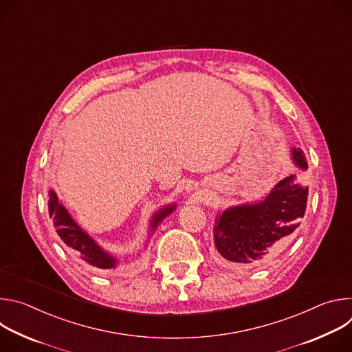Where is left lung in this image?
<instances>
[{
    "label": "left lung",
    "mask_w": 352,
    "mask_h": 352,
    "mask_svg": "<svg viewBox=\"0 0 352 352\" xmlns=\"http://www.w3.org/2000/svg\"><path fill=\"white\" fill-rule=\"evenodd\" d=\"M298 173L281 179L263 200L231 206L216 217L214 246L227 265H258L278 252L305 214L308 188L299 173L308 170L305 153L291 148Z\"/></svg>",
    "instance_id": "1"
}]
</instances>
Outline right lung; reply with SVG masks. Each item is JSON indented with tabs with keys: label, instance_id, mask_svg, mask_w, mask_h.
<instances>
[{
	"label": "right lung",
	"instance_id": "1",
	"mask_svg": "<svg viewBox=\"0 0 352 352\" xmlns=\"http://www.w3.org/2000/svg\"><path fill=\"white\" fill-rule=\"evenodd\" d=\"M178 204H171L160 210H157L150 220V235H152L159 224L168 217L175 209ZM48 213L53 219L57 234L63 239V242L69 249V252L78 256L80 261L86 262L91 267L100 270H113L118 267L120 261L117 256L110 254L109 250L100 246L69 214L67 208L60 202V199L54 189L48 190Z\"/></svg>",
	"mask_w": 352,
	"mask_h": 352
}]
</instances>
